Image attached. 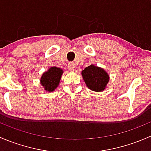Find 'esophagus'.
I'll return each mask as SVG.
<instances>
[{"label":"esophagus","mask_w":151,"mask_h":151,"mask_svg":"<svg viewBox=\"0 0 151 151\" xmlns=\"http://www.w3.org/2000/svg\"><path fill=\"white\" fill-rule=\"evenodd\" d=\"M68 68H69L70 71H73L74 70V68H75V64L73 63H68Z\"/></svg>","instance_id":"esophagus-1"}]
</instances>
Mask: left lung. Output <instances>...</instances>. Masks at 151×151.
<instances>
[{"label":"left lung","mask_w":151,"mask_h":151,"mask_svg":"<svg viewBox=\"0 0 151 151\" xmlns=\"http://www.w3.org/2000/svg\"><path fill=\"white\" fill-rule=\"evenodd\" d=\"M82 76L86 86L96 92L104 91L109 81V75L104 68L93 64L83 70Z\"/></svg>","instance_id":"1"}]
</instances>
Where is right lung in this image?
<instances>
[{
    "mask_svg": "<svg viewBox=\"0 0 151 151\" xmlns=\"http://www.w3.org/2000/svg\"><path fill=\"white\" fill-rule=\"evenodd\" d=\"M63 73L62 68L56 66L50 67L42 74L40 84L47 92H52L58 87Z\"/></svg>",
    "mask_w": 151,
    "mask_h": 151,
    "instance_id": "1",
    "label": "right lung"
}]
</instances>
